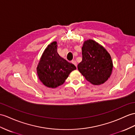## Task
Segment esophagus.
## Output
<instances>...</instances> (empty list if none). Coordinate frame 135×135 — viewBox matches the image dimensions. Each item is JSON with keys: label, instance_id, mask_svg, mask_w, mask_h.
I'll return each mask as SVG.
<instances>
[{"label": "esophagus", "instance_id": "esophagus-1", "mask_svg": "<svg viewBox=\"0 0 135 135\" xmlns=\"http://www.w3.org/2000/svg\"><path fill=\"white\" fill-rule=\"evenodd\" d=\"M71 63L73 64H74V65L75 66L77 67V62L75 61V60H73V61H71Z\"/></svg>", "mask_w": 135, "mask_h": 135}]
</instances>
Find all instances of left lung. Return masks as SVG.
Instances as JSON below:
<instances>
[{
	"label": "left lung",
	"instance_id": "obj_1",
	"mask_svg": "<svg viewBox=\"0 0 135 135\" xmlns=\"http://www.w3.org/2000/svg\"><path fill=\"white\" fill-rule=\"evenodd\" d=\"M83 60L78 69L85 79L95 85L104 84L113 69V62L105 49L92 39L85 41L82 47Z\"/></svg>",
	"mask_w": 135,
	"mask_h": 135
}]
</instances>
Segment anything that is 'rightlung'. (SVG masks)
<instances>
[{
  "mask_svg": "<svg viewBox=\"0 0 135 135\" xmlns=\"http://www.w3.org/2000/svg\"><path fill=\"white\" fill-rule=\"evenodd\" d=\"M76 67L60 56L57 42L47 46L39 61L37 71L39 79L48 88H55L63 84Z\"/></svg>",
  "mask_w": 135,
  "mask_h": 135,
  "instance_id": "1",
  "label": "right lung"
}]
</instances>
